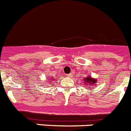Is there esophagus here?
<instances>
[{"label": "esophagus", "mask_w": 131, "mask_h": 131, "mask_svg": "<svg viewBox=\"0 0 131 131\" xmlns=\"http://www.w3.org/2000/svg\"><path fill=\"white\" fill-rule=\"evenodd\" d=\"M68 77H70L71 76V73H70V74H68V75H67Z\"/></svg>", "instance_id": "1"}]
</instances>
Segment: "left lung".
<instances>
[{"label": "left lung", "mask_w": 131, "mask_h": 131, "mask_svg": "<svg viewBox=\"0 0 131 131\" xmlns=\"http://www.w3.org/2000/svg\"><path fill=\"white\" fill-rule=\"evenodd\" d=\"M83 82L85 85H88L89 87L91 86H95L96 85V83L97 82V79L93 78L91 75H88V77H85L83 79Z\"/></svg>", "instance_id": "1"}]
</instances>
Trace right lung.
Wrapping results in <instances>:
<instances>
[{
    "label": "right lung",
    "mask_w": 131,
    "mask_h": 131,
    "mask_svg": "<svg viewBox=\"0 0 131 131\" xmlns=\"http://www.w3.org/2000/svg\"><path fill=\"white\" fill-rule=\"evenodd\" d=\"M50 80H51V81H53V80H54V79H53V78H52V79H50Z\"/></svg>",
    "instance_id": "add662e5"
}]
</instances>
